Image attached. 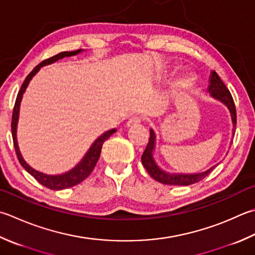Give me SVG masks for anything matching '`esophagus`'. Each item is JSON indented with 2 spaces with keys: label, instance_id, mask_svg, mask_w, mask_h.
<instances>
[{
  "label": "esophagus",
  "instance_id": "obj_1",
  "mask_svg": "<svg viewBox=\"0 0 255 255\" xmlns=\"http://www.w3.org/2000/svg\"><path fill=\"white\" fill-rule=\"evenodd\" d=\"M140 123H141V118L138 117V116H134V117H131L130 119H129L127 124H126V126L127 127H133V126H136V125L140 124Z\"/></svg>",
  "mask_w": 255,
  "mask_h": 255
}]
</instances>
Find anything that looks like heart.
Returning <instances> with one entry per match:
<instances>
[{"mask_svg":"<svg viewBox=\"0 0 255 255\" xmlns=\"http://www.w3.org/2000/svg\"><path fill=\"white\" fill-rule=\"evenodd\" d=\"M186 84H188V79L183 78V79H182V85H186Z\"/></svg>","mask_w":255,"mask_h":255,"instance_id":"heart-1","label":"heart"}]
</instances>
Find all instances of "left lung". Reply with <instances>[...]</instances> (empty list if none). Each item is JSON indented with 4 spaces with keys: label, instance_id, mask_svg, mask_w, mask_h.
<instances>
[{
    "label": "left lung",
    "instance_id": "obj_1",
    "mask_svg": "<svg viewBox=\"0 0 255 255\" xmlns=\"http://www.w3.org/2000/svg\"><path fill=\"white\" fill-rule=\"evenodd\" d=\"M209 93L211 94V96L221 101L223 104H226L229 111H230L231 117H232V123H233V132L236 131V126H237V109L236 105H234V101L232 98V95L230 91L227 88L226 85L221 81V78L219 77L217 72H212L210 76V85H209ZM154 132L152 129L150 130V138H149V141L146 149L141 156V162L144 169L148 171V173L159 182L163 184H170V186H189V184H194L199 181H201L202 179L206 178L209 173H210L214 167L210 168L209 170L201 172V173H196V174H171L162 171L160 168H159L156 162L153 161L152 158V150L154 148Z\"/></svg>",
    "mask_w": 255,
    "mask_h": 255
}]
</instances>
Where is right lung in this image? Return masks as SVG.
Returning a JSON list of instances; mask_svg holds the SVG:
<instances>
[{
	"label": "right lung",
	"instance_id": "1",
	"mask_svg": "<svg viewBox=\"0 0 255 255\" xmlns=\"http://www.w3.org/2000/svg\"><path fill=\"white\" fill-rule=\"evenodd\" d=\"M81 51L82 49H77V51H73V52L58 53L56 55H54V56H52V57L45 59V61H43L42 63H39L37 66H35L33 68V71L27 75L26 78H25V81L23 82L21 88H19L16 101H15L14 108H13L11 128H12L14 149H15V152H16L18 161L22 164L25 170L31 174V176H33L35 179H36V180L41 183L42 186L51 189V190H63V189L76 186V184L81 183L83 180H85V179H86L89 174H91V172L94 170L95 166H96L99 156H101V151H102V147H103L104 141L107 140V139L111 137L115 131H116V129H112V130H109L107 132H105L104 134H102V136L92 144L91 149H89L88 152L86 153V156H85L83 160L81 161V163H78L77 166L73 169V170H71L67 173L61 174V176H47V174H44L42 172L34 170L32 167H29L28 164L25 162V160L21 156V152H19V150H18L17 140H16V126H17V119H18L19 103H21L23 93L25 92V89H26L29 81H31L34 75L36 74L39 71V68L44 66V65L56 62L57 59L63 58L65 56H73V55H76Z\"/></svg>",
	"mask_w": 255,
	"mask_h": 255
}]
</instances>
